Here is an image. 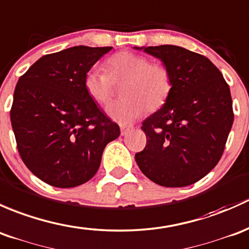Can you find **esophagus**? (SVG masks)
<instances>
[{
	"mask_svg": "<svg viewBox=\"0 0 249 249\" xmlns=\"http://www.w3.org/2000/svg\"><path fill=\"white\" fill-rule=\"evenodd\" d=\"M129 130H130L129 127H124V125H121V135H127Z\"/></svg>",
	"mask_w": 249,
	"mask_h": 249,
	"instance_id": "1",
	"label": "esophagus"
}]
</instances>
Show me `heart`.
<instances>
[{"label":"heart","mask_w":249,"mask_h":249,"mask_svg":"<svg viewBox=\"0 0 249 249\" xmlns=\"http://www.w3.org/2000/svg\"><path fill=\"white\" fill-rule=\"evenodd\" d=\"M106 73L91 69L84 78V89L92 101L107 106L114 96V84H122L124 99L110 104L107 112L114 121L127 124L142 116L145 110L157 111L168 101L173 78L160 63H151L146 56L133 51L114 53L104 63Z\"/></svg>","instance_id":"b5f03b06"}]
</instances>
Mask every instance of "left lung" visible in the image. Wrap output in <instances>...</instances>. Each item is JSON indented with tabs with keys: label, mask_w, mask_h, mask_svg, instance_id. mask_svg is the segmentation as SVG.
<instances>
[{
	"label": "left lung",
	"mask_w": 249,
	"mask_h": 249,
	"mask_svg": "<svg viewBox=\"0 0 249 249\" xmlns=\"http://www.w3.org/2000/svg\"><path fill=\"white\" fill-rule=\"evenodd\" d=\"M162 60L173 89L142 122L146 147L135 155L140 170L164 187H184L206 176L224 151L234 121L229 85L207 57L176 45L135 48Z\"/></svg>",
	"instance_id": "obj_1"
}]
</instances>
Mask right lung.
Returning a JSON list of instances; mask_svg holds the SVG:
<instances>
[{
	"label": "right lung",
	"instance_id": "obj_1",
	"mask_svg": "<svg viewBox=\"0 0 249 249\" xmlns=\"http://www.w3.org/2000/svg\"><path fill=\"white\" fill-rule=\"evenodd\" d=\"M111 47L79 45L49 53L19 78L10 122L22 162L58 188L80 186L96 175L107 143L120 127L84 89V78Z\"/></svg>",
	"mask_w": 249,
	"mask_h": 249
}]
</instances>
